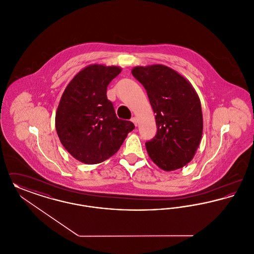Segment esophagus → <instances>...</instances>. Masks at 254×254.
I'll list each match as a JSON object with an SVG mask.
<instances>
[{"mask_svg":"<svg viewBox=\"0 0 254 254\" xmlns=\"http://www.w3.org/2000/svg\"><path fill=\"white\" fill-rule=\"evenodd\" d=\"M131 122L135 125V127H137V125H138V119H137L136 117H132V118H131Z\"/></svg>","mask_w":254,"mask_h":254,"instance_id":"esophagus-1","label":"esophagus"}]
</instances>
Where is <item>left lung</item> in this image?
I'll return each mask as SVG.
<instances>
[{
	"label": "left lung",
	"mask_w": 254,
	"mask_h": 254,
	"mask_svg": "<svg viewBox=\"0 0 254 254\" xmlns=\"http://www.w3.org/2000/svg\"><path fill=\"white\" fill-rule=\"evenodd\" d=\"M131 72L156 113L157 133L145 143L149 157L164 170L181 169L192 160L202 138L199 97L183 76L166 65L136 66Z\"/></svg>",
	"instance_id": "8db88e82"
}]
</instances>
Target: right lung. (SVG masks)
Wrapping results in <instances>:
<instances>
[{
    "label": "right lung",
    "instance_id": "obj_1",
    "mask_svg": "<svg viewBox=\"0 0 254 254\" xmlns=\"http://www.w3.org/2000/svg\"><path fill=\"white\" fill-rule=\"evenodd\" d=\"M121 72L118 66L91 64L78 73L64 89L55 126L62 145L78 161L99 164L114 155L132 122L116 116L107 97L109 83Z\"/></svg>",
    "mask_w": 254,
    "mask_h": 254
}]
</instances>
